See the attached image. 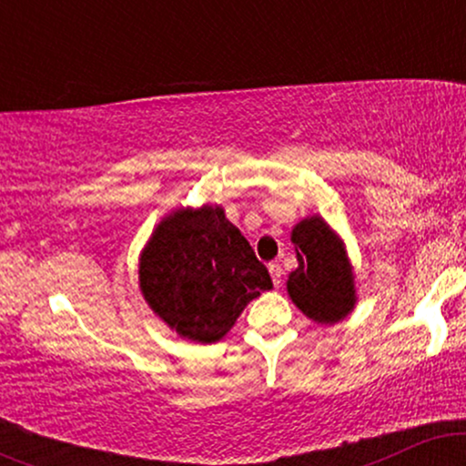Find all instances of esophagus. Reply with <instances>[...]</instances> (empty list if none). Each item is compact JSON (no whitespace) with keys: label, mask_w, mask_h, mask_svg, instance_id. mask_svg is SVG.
Returning a JSON list of instances; mask_svg holds the SVG:
<instances>
[{"label":"esophagus","mask_w":466,"mask_h":466,"mask_svg":"<svg viewBox=\"0 0 466 466\" xmlns=\"http://www.w3.org/2000/svg\"><path fill=\"white\" fill-rule=\"evenodd\" d=\"M269 274H271V280H274V285L280 287V282H282V267H280V263H269Z\"/></svg>","instance_id":"esophagus-1"}]
</instances>
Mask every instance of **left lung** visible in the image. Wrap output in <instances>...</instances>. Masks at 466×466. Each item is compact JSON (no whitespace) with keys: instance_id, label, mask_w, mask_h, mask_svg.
Returning <instances> with one entry per match:
<instances>
[{"instance_id":"8db88e82","label":"left lung","mask_w":466,"mask_h":466,"mask_svg":"<svg viewBox=\"0 0 466 466\" xmlns=\"http://www.w3.org/2000/svg\"><path fill=\"white\" fill-rule=\"evenodd\" d=\"M298 267L287 293L315 324H337L355 311L357 282L344 238L319 215L304 217L291 229Z\"/></svg>"}]
</instances>
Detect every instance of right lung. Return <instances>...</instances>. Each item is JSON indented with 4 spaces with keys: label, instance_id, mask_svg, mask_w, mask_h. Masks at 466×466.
Listing matches in <instances>:
<instances>
[{
    "label": "right lung",
    "instance_id": "add662e5",
    "mask_svg": "<svg viewBox=\"0 0 466 466\" xmlns=\"http://www.w3.org/2000/svg\"><path fill=\"white\" fill-rule=\"evenodd\" d=\"M144 302L181 339L221 341L243 309L269 291L267 267L218 203L175 208L140 251Z\"/></svg>",
    "mask_w": 466,
    "mask_h": 466
}]
</instances>
